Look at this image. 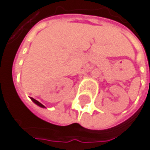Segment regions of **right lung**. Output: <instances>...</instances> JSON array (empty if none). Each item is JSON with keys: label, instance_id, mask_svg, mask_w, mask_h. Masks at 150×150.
Masks as SVG:
<instances>
[{"label": "right lung", "instance_id": "right-lung-1", "mask_svg": "<svg viewBox=\"0 0 150 150\" xmlns=\"http://www.w3.org/2000/svg\"><path fill=\"white\" fill-rule=\"evenodd\" d=\"M31 100H32V101H33V102H34L35 104L38 105L39 107H41V108H45V106H44V105H42V103H39L37 100H35V99H34V98H32V97H31Z\"/></svg>", "mask_w": 150, "mask_h": 150}]
</instances>
